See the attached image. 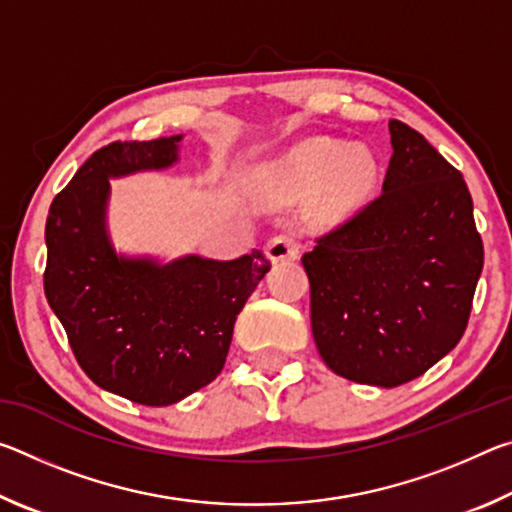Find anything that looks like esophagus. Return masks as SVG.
<instances>
[{
  "instance_id": "obj_1",
  "label": "esophagus",
  "mask_w": 512,
  "mask_h": 512,
  "mask_svg": "<svg viewBox=\"0 0 512 512\" xmlns=\"http://www.w3.org/2000/svg\"><path fill=\"white\" fill-rule=\"evenodd\" d=\"M298 255L300 244L291 235H277L266 244V257L271 259L273 264L291 262V259H298Z\"/></svg>"
}]
</instances>
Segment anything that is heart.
I'll return each instance as SVG.
<instances>
[{
	"instance_id": "b5f03b06",
	"label": "heart",
	"mask_w": 512,
	"mask_h": 512,
	"mask_svg": "<svg viewBox=\"0 0 512 512\" xmlns=\"http://www.w3.org/2000/svg\"><path fill=\"white\" fill-rule=\"evenodd\" d=\"M271 176L284 192L302 196L323 187V207L345 214L370 196L379 178V160L368 146H350L329 137L307 140L271 164Z\"/></svg>"
}]
</instances>
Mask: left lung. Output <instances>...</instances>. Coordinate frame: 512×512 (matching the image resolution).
I'll use <instances>...</instances> for the list:
<instances>
[{"instance_id": "left-lung-1", "label": "left lung", "mask_w": 512, "mask_h": 512, "mask_svg": "<svg viewBox=\"0 0 512 512\" xmlns=\"http://www.w3.org/2000/svg\"><path fill=\"white\" fill-rule=\"evenodd\" d=\"M381 196L302 257L320 357L357 384H406L456 348L483 268L472 196L443 155L388 121Z\"/></svg>"}]
</instances>
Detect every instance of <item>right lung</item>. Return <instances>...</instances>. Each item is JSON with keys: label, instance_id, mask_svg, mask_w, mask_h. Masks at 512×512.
<instances>
[{"label": "right lung", "instance_id": "right-lung-1", "mask_svg": "<svg viewBox=\"0 0 512 512\" xmlns=\"http://www.w3.org/2000/svg\"><path fill=\"white\" fill-rule=\"evenodd\" d=\"M180 142H112L92 153L54 198L45 228V296L76 361L103 391L144 406L176 404L216 379L239 311L271 271L262 250L228 262L117 253L110 180L173 167Z\"/></svg>", "mask_w": 512, "mask_h": 512}]
</instances>
